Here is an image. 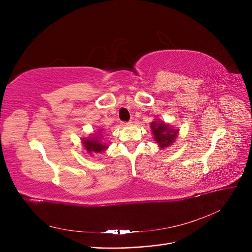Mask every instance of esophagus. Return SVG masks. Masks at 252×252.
Listing matches in <instances>:
<instances>
[{
  "mask_svg": "<svg viewBox=\"0 0 252 252\" xmlns=\"http://www.w3.org/2000/svg\"><path fill=\"white\" fill-rule=\"evenodd\" d=\"M121 124H122V126H127L130 124V122H122Z\"/></svg>",
  "mask_w": 252,
  "mask_h": 252,
  "instance_id": "obj_1",
  "label": "esophagus"
}]
</instances>
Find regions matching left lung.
<instances>
[{
	"instance_id": "obj_1",
	"label": "left lung",
	"mask_w": 252,
	"mask_h": 252,
	"mask_svg": "<svg viewBox=\"0 0 252 252\" xmlns=\"http://www.w3.org/2000/svg\"><path fill=\"white\" fill-rule=\"evenodd\" d=\"M152 131L154 135V139L156 143L160 145L161 148L168 147L173 143L178 136L177 131L171 129L167 125L159 122V123H152L151 124Z\"/></svg>"
}]
</instances>
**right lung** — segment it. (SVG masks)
I'll return each instance as SVG.
<instances>
[{
	"label": "right lung",
	"mask_w": 252,
	"mask_h": 252,
	"mask_svg": "<svg viewBox=\"0 0 252 252\" xmlns=\"http://www.w3.org/2000/svg\"><path fill=\"white\" fill-rule=\"evenodd\" d=\"M84 146L88 150V152H102L107 148V145H105L100 142V140L95 139H88L84 141Z\"/></svg>",
	"instance_id": "right-lung-1"
}]
</instances>
